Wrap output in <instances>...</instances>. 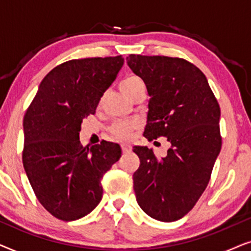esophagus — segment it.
<instances>
[{
    "instance_id": "obj_1",
    "label": "esophagus",
    "mask_w": 251,
    "mask_h": 251,
    "mask_svg": "<svg viewBox=\"0 0 251 251\" xmlns=\"http://www.w3.org/2000/svg\"><path fill=\"white\" fill-rule=\"evenodd\" d=\"M131 151V145L128 143H123L122 144V152L123 153H129Z\"/></svg>"
}]
</instances>
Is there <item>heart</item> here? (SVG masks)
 I'll use <instances>...</instances> for the list:
<instances>
[{
  "instance_id": "heart-1",
  "label": "heart",
  "mask_w": 251,
  "mask_h": 251,
  "mask_svg": "<svg viewBox=\"0 0 251 251\" xmlns=\"http://www.w3.org/2000/svg\"><path fill=\"white\" fill-rule=\"evenodd\" d=\"M143 81L140 80L138 76L135 75H129L125 80L121 82V90L123 94H129L130 91L136 89L139 85H143ZM137 126V123L135 121H129V120H125V121H118L112 126L111 131L113 135L120 138H129L131 135L132 130Z\"/></svg>"
}]
</instances>
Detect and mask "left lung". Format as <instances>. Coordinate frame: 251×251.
Here are the masks:
<instances>
[{
	"label": "left lung",
	"mask_w": 251,
	"mask_h": 251,
	"mask_svg": "<svg viewBox=\"0 0 251 251\" xmlns=\"http://www.w3.org/2000/svg\"><path fill=\"white\" fill-rule=\"evenodd\" d=\"M126 65L150 96L144 137H167V155L133 146L140 160L133 174L136 200L161 222L184 217L207 187L222 147L221 108L205 75L193 64L164 56L130 54Z\"/></svg>",
	"instance_id": "8db88e82"
}]
</instances>
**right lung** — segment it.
Masks as SVG:
<instances>
[{
	"label": "right lung",
	"mask_w": 251,
	"mask_h": 251,
	"mask_svg": "<svg viewBox=\"0 0 251 251\" xmlns=\"http://www.w3.org/2000/svg\"><path fill=\"white\" fill-rule=\"evenodd\" d=\"M123 61L84 58L54 67L24 116V169L40 203L61 221H76L97 207L101 178L122 154L119 144L105 140L82 146L80 131Z\"/></svg>",
	"instance_id": "obj_1"
}]
</instances>
